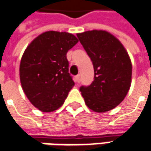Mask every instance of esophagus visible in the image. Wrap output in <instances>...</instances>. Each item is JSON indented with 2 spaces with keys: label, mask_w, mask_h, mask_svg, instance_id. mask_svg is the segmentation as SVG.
Wrapping results in <instances>:
<instances>
[{
  "label": "esophagus",
  "mask_w": 151,
  "mask_h": 151,
  "mask_svg": "<svg viewBox=\"0 0 151 151\" xmlns=\"http://www.w3.org/2000/svg\"><path fill=\"white\" fill-rule=\"evenodd\" d=\"M75 81L77 83H80V75H79V74L75 77Z\"/></svg>",
  "instance_id": "obj_1"
}]
</instances>
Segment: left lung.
<instances>
[{
  "label": "left lung",
  "mask_w": 151,
  "mask_h": 151,
  "mask_svg": "<svg viewBox=\"0 0 151 151\" xmlns=\"http://www.w3.org/2000/svg\"><path fill=\"white\" fill-rule=\"evenodd\" d=\"M92 61L94 81L80 91L86 106L97 113L109 111L124 100L132 83V62L119 39L105 30L77 33Z\"/></svg>",
  "instance_id": "8db88e82"
}]
</instances>
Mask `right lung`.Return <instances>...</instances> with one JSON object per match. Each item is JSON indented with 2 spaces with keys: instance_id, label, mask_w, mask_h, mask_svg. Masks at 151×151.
Returning <instances> with one entry per match:
<instances>
[{
  "instance_id": "1",
  "label": "right lung",
  "mask_w": 151,
  "mask_h": 151,
  "mask_svg": "<svg viewBox=\"0 0 151 151\" xmlns=\"http://www.w3.org/2000/svg\"><path fill=\"white\" fill-rule=\"evenodd\" d=\"M78 42L72 33L47 31L33 39L24 50L19 65L21 86L39 110H56L74 86L66 54Z\"/></svg>"
}]
</instances>
